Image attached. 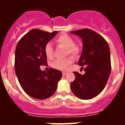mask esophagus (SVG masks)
<instances>
[{
    "label": "esophagus",
    "instance_id": "obj_1",
    "mask_svg": "<svg viewBox=\"0 0 125 125\" xmlns=\"http://www.w3.org/2000/svg\"><path fill=\"white\" fill-rule=\"evenodd\" d=\"M66 74V73H65V72H63L62 73V75H65Z\"/></svg>",
    "mask_w": 125,
    "mask_h": 125
}]
</instances>
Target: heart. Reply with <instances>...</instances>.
Here are the masks:
<instances>
[{
  "mask_svg": "<svg viewBox=\"0 0 125 125\" xmlns=\"http://www.w3.org/2000/svg\"><path fill=\"white\" fill-rule=\"evenodd\" d=\"M55 42L59 46L66 48V55L70 54L74 57H77L80 54V48L76 45L74 39L66 34H62L55 39ZM45 54L48 59L53 57V48L51 43H47L45 46ZM73 58L68 57L63 60H55L51 64L53 68L57 70H66L68 66L73 63Z\"/></svg>",
  "mask_w": 125,
  "mask_h": 125,
  "instance_id": "obj_1",
  "label": "heart"
}]
</instances>
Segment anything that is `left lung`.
I'll return each mask as SVG.
<instances>
[{"mask_svg":"<svg viewBox=\"0 0 125 125\" xmlns=\"http://www.w3.org/2000/svg\"><path fill=\"white\" fill-rule=\"evenodd\" d=\"M71 32L82 39V52L78 65L85 72L83 75L74 72L75 79L71 83V89L76 97L89 100L101 93L109 79L111 70L109 45L101 35L90 29Z\"/></svg>","mask_w":125,"mask_h":125,"instance_id":"1","label":"left lung"}]
</instances>
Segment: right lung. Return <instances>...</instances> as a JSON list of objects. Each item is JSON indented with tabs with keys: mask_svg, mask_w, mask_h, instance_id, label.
Instances as JSON below:
<instances>
[{
	"mask_svg": "<svg viewBox=\"0 0 125 125\" xmlns=\"http://www.w3.org/2000/svg\"><path fill=\"white\" fill-rule=\"evenodd\" d=\"M57 32L32 29L24 35L16 46L15 72L24 91L35 99L43 100L52 96L62 76L60 71L50 68L45 72L40 68L47 65L45 45Z\"/></svg>",
	"mask_w": 125,
	"mask_h": 125,
	"instance_id": "right-lung-1",
	"label": "right lung"
}]
</instances>
